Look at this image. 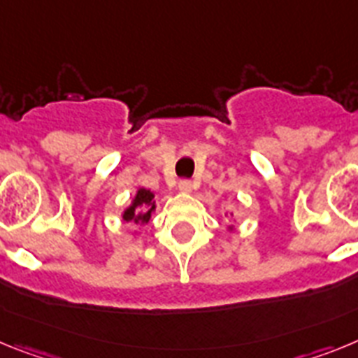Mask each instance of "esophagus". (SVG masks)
<instances>
[{
  "label": "esophagus",
  "instance_id": "esophagus-1",
  "mask_svg": "<svg viewBox=\"0 0 358 358\" xmlns=\"http://www.w3.org/2000/svg\"><path fill=\"white\" fill-rule=\"evenodd\" d=\"M194 187H196V185H194L191 180H182V182L178 183V189L182 192H192V191H194Z\"/></svg>",
  "mask_w": 358,
  "mask_h": 358
}]
</instances>
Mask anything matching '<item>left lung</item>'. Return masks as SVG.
Wrapping results in <instances>:
<instances>
[{
    "label": "left lung",
    "instance_id": "1",
    "mask_svg": "<svg viewBox=\"0 0 358 358\" xmlns=\"http://www.w3.org/2000/svg\"><path fill=\"white\" fill-rule=\"evenodd\" d=\"M227 214V216H229V217H231V222H236V220H234V214H232V213H225ZM236 231V227L234 225H232V223H231V225H227V232H234Z\"/></svg>",
    "mask_w": 358,
    "mask_h": 358
}]
</instances>
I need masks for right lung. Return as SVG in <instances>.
I'll list each match as a JSON object with an SVG mask.
<instances>
[{"instance_id": "1", "label": "right lung", "mask_w": 358, "mask_h": 358, "mask_svg": "<svg viewBox=\"0 0 358 358\" xmlns=\"http://www.w3.org/2000/svg\"><path fill=\"white\" fill-rule=\"evenodd\" d=\"M155 210H157L155 192H151L149 189L138 187L135 192V196L131 198V203L122 210L120 217H122V222L133 223L135 227H142L151 220ZM133 234L136 236L138 231H135Z\"/></svg>"}]
</instances>
